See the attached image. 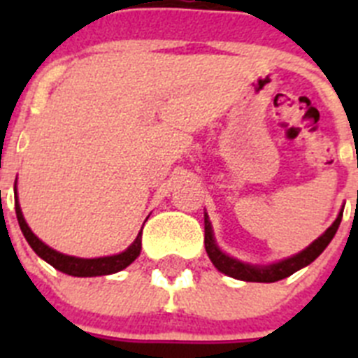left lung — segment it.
Returning a JSON list of instances; mask_svg holds the SVG:
<instances>
[{
	"mask_svg": "<svg viewBox=\"0 0 358 358\" xmlns=\"http://www.w3.org/2000/svg\"><path fill=\"white\" fill-rule=\"evenodd\" d=\"M343 220V210L337 215L335 222L328 227L317 240L310 243L308 248L303 249L301 252L290 256L287 260L276 262V264L271 265H251L243 264V262L236 260V258H231L226 252L220 251L217 243H215L213 236V227H211L210 218L208 213H204V245H206V252L210 256V260L213 262L215 267L220 271V273L227 274V276L235 278V280L242 281H258V283H274V281H280L283 278H289L290 274H294L299 268L306 267L312 262L321 255L324 249L328 248V243L331 242V238L335 236L337 229H339V224Z\"/></svg>",
	"mask_w": 358,
	"mask_h": 358,
	"instance_id": "8db88e82",
	"label": "left lung"
}]
</instances>
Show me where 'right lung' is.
<instances>
[{"label":"right lung","instance_id":"right-lung-1","mask_svg":"<svg viewBox=\"0 0 358 358\" xmlns=\"http://www.w3.org/2000/svg\"><path fill=\"white\" fill-rule=\"evenodd\" d=\"M17 197V194H15ZM15 215H17V222L21 231H23L24 238L30 243V248L36 251L37 256H41L44 262H48L52 267H55L61 273L69 274V276L78 278H91V276H107V274H115L118 271H123L125 267L132 264V262L140 256L141 251V231L140 235L136 236L134 242L129 245L127 249L120 255L103 256V258H77V256H68L62 252L55 251V249L48 248L46 243L41 242L31 229L28 227L27 220L23 217V211L19 206L17 199H15Z\"/></svg>","mask_w":358,"mask_h":358}]
</instances>
